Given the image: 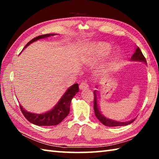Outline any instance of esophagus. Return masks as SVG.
<instances>
[{
  "mask_svg": "<svg viewBox=\"0 0 159 159\" xmlns=\"http://www.w3.org/2000/svg\"><path fill=\"white\" fill-rule=\"evenodd\" d=\"M89 87V85H88V82L86 81V80H84V81H82L80 83V89H85V88H87Z\"/></svg>",
  "mask_w": 159,
  "mask_h": 159,
  "instance_id": "1",
  "label": "esophagus"
}]
</instances>
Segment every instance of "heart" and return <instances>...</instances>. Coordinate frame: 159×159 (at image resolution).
Here are the masks:
<instances>
[{"instance_id":"b5f03b06","label":"heart","mask_w":159,"mask_h":159,"mask_svg":"<svg viewBox=\"0 0 159 159\" xmlns=\"http://www.w3.org/2000/svg\"><path fill=\"white\" fill-rule=\"evenodd\" d=\"M111 48L112 47L111 45L109 43H99L93 45L90 48L88 52L85 55V59L88 61L100 60L108 55ZM116 59L117 53H116L114 57L111 59V60L104 66V71L107 72L111 71L115 66Z\"/></svg>"}]
</instances>
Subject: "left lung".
Wrapping results in <instances>:
<instances>
[{"instance_id": "8db88e82", "label": "left lung", "mask_w": 159, "mask_h": 159, "mask_svg": "<svg viewBox=\"0 0 159 159\" xmlns=\"http://www.w3.org/2000/svg\"><path fill=\"white\" fill-rule=\"evenodd\" d=\"M132 60H135V61H143L144 63H147V60L145 59L144 56L142 54V51L138 47L136 48V50L134 53L131 57ZM94 111H95V116L98 118L99 121H100L102 124H104L106 126H109V127H116V126H123V125H127L130 124L131 123H133L134 120V118L133 120H130V121L127 122H118L114 120H111L109 118H106L104 116L101 114V111L99 110V107L98 105V101H97V94H98V91L95 90L94 91Z\"/></svg>"}]
</instances>
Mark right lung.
Wrapping results in <instances>:
<instances>
[{"mask_svg":"<svg viewBox=\"0 0 159 159\" xmlns=\"http://www.w3.org/2000/svg\"><path fill=\"white\" fill-rule=\"evenodd\" d=\"M55 34H48L41 35V36L34 38L25 45L23 50L26 47H27L29 45H30L31 43L36 41L37 40L48 38L50 36H55ZM79 91V84L75 83L66 91L64 95L61 97L60 100L58 102V103L56 104V106L53 109H51L50 111L43 113V114H34V113L28 112L22 108V107L20 105L21 111L22 112L23 115L25 116L26 119L33 124L39 126L56 125L62 121L63 119H64L69 114L71 99Z\"/></svg>","mask_w":159,"mask_h":159,"instance_id":"1","label":"right lung"}]
</instances>
